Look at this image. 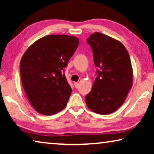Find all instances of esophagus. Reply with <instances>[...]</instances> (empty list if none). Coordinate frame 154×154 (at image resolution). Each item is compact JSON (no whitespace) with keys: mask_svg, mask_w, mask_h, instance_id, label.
I'll list each match as a JSON object with an SVG mask.
<instances>
[{"mask_svg":"<svg viewBox=\"0 0 154 154\" xmlns=\"http://www.w3.org/2000/svg\"><path fill=\"white\" fill-rule=\"evenodd\" d=\"M74 86L76 88H79V83H77V82H75V83H74Z\"/></svg>","mask_w":154,"mask_h":154,"instance_id":"1","label":"esophagus"}]
</instances>
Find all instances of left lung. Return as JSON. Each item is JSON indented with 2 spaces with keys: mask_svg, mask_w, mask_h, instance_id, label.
I'll use <instances>...</instances> for the list:
<instances>
[{
  "mask_svg": "<svg viewBox=\"0 0 154 154\" xmlns=\"http://www.w3.org/2000/svg\"><path fill=\"white\" fill-rule=\"evenodd\" d=\"M91 46L98 75L85 97L88 108L106 115L114 112L125 102L133 82V71L128 50L119 41L102 33L87 39Z\"/></svg>",
  "mask_w": 154,
  "mask_h": 154,
  "instance_id": "1",
  "label": "left lung"
}]
</instances>
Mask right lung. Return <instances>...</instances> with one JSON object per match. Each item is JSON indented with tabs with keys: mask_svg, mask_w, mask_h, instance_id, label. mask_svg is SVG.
Instances as JSON below:
<instances>
[{
	"mask_svg": "<svg viewBox=\"0 0 154 154\" xmlns=\"http://www.w3.org/2000/svg\"><path fill=\"white\" fill-rule=\"evenodd\" d=\"M79 43L73 35H48L35 41L23 54V88L31 106L41 114L53 115L66 107L72 90L63 70Z\"/></svg>",
	"mask_w": 154,
	"mask_h": 154,
	"instance_id": "right-lung-1",
	"label": "right lung"
}]
</instances>
